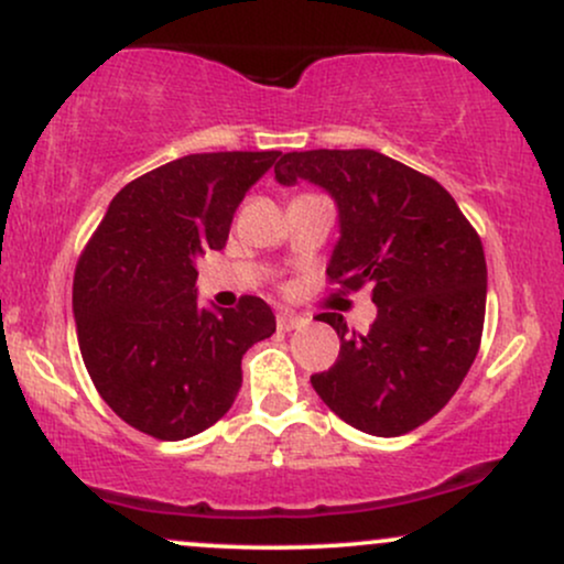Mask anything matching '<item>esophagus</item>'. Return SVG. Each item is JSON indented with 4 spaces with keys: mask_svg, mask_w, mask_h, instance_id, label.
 Here are the masks:
<instances>
[{
    "mask_svg": "<svg viewBox=\"0 0 564 564\" xmlns=\"http://www.w3.org/2000/svg\"><path fill=\"white\" fill-rule=\"evenodd\" d=\"M275 323L281 332H294V328H302L304 323H307V318H302V315H294V313H278Z\"/></svg>",
    "mask_w": 564,
    "mask_h": 564,
    "instance_id": "esophagus-1",
    "label": "esophagus"
}]
</instances>
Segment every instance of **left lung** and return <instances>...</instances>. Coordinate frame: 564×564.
<instances>
[{"label":"left lung","instance_id":"1","mask_svg":"<svg viewBox=\"0 0 564 564\" xmlns=\"http://www.w3.org/2000/svg\"><path fill=\"white\" fill-rule=\"evenodd\" d=\"M275 180L332 193L341 236L328 281L347 291L371 283L377 304L366 334L321 315L341 347L328 371L310 377L315 392L368 435L398 437L430 422L480 349L488 268L477 230L437 180L368 148L283 153Z\"/></svg>","mask_w":564,"mask_h":564}]
</instances>
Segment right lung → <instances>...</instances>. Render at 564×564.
<instances>
[{
	"instance_id": "right-lung-1",
	"label": "right lung",
	"mask_w": 564,
	"mask_h": 564,
	"mask_svg": "<svg viewBox=\"0 0 564 564\" xmlns=\"http://www.w3.org/2000/svg\"><path fill=\"white\" fill-rule=\"evenodd\" d=\"M281 151L193 153L121 187L74 273L84 366L100 398L156 440L209 430L241 390V358L275 332L260 296L196 302V257L223 249L246 191Z\"/></svg>"
}]
</instances>
